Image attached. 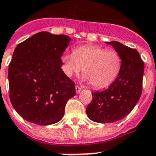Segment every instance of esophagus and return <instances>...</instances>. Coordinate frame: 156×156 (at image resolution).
I'll use <instances>...</instances> for the list:
<instances>
[{"instance_id": "1", "label": "esophagus", "mask_w": 156, "mask_h": 156, "mask_svg": "<svg viewBox=\"0 0 156 156\" xmlns=\"http://www.w3.org/2000/svg\"><path fill=\"white\" fill-rule=\"evenodd\" d=\"M75 90H76V92L77 93H79L82 90V88L80 87H78V86H76L75 87Z\"/></svg>"}]
</instances>
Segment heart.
Instances as JSON below:
<instances>
[{
    "mask_svg": "<svg viewBox=\"0 0 156 156\" xmlns=\"http://www.w3.org/2000/svg\"><path fill=\"white\" fill-rule=\"evenodd\" d=\"M61 61L67 77L77 75L83 68V80L97 89L111 85L121 69V58L116 51L93 45L76 48L73 53L63 54Z\"/></svg>",
    "mask_w": 156,
    "mask_h": 156,
    "instance_id": "obj_1",
    "label": "heart"
}]
</instances>
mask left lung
<instances>
[{"label":"left lung","mask_w":156,"mask_h":156,"mask_svg":"<svg viewBox=\"0 0 156 156\" xmlns=\"http://www.w3.org/2000/svg\"><path fill=\"white\" fill-rule=\"evenodd\" d=\"M111 44L121 58V69L116 79L106 90L92 92L93 100L86 112L91 121L112 123L126 117L140 99L144 63L138 52L117 41Z\"/></svg>","instance_id":"obj_1"}]
</instances>
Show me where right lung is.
Listing matches in <instances>:
<instances>
[{"label":"right lung","instance_id":"1","mask_svg":"<svg viewBox=\"0 0 156 156\" xmlns=\"http://www.w3.org/2000/svg\"><path fill=\"white\" fill-rule=\"evenodd\" d=\"M71 38L48 31L35 34L17 46L9 67L11 104L26 121L39 126L58 122L75 83L61 69V56Z\"/></svg>","mask_w":156,"mask_h":156}]
</instances>
